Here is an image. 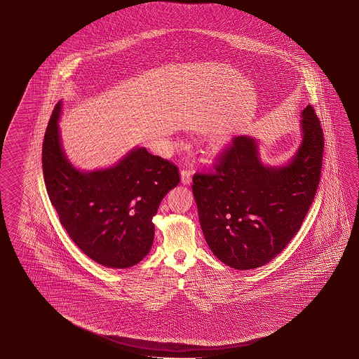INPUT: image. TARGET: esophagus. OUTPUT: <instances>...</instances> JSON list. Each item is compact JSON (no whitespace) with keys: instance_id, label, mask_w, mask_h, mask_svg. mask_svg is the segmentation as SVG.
I'll return each instance as SVG.
<instances>
[{"instance_id":"obj_1","label":"esophagus","mask_w":359,"mask_h":359,"mask_svg":"<svg viewBox=\"0 0 359 359\" xmlns=\"http://www.w3.org/2000/svg\"><path fill=\"white\" fill-rule=\"evenodd\" d=\"M182 182L184 185H189L191 182V171L188 170V169H182Z\"/></svg>"}]
</instances>
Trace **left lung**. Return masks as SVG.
<instances>
[{
	"label": "left lung",
	"instance_id": "8db88e82",
	"mask_svg": "<svg viewBox=\"0 0 359 359\" xmlns=\"http://www.w3.org/2000/svg\"><path fill=\"white\" fill-rule=\"evenodd\" d=\"M302 118L303 140L288 164H263L257 140L236 136L215 170L194 174L203 234L224 264L248 271L269 263L304 222L320 180L324 137L313 106Z\"/></svg>",
	"mask_w": 359,
	"mask_h": 359
}]
</instances>
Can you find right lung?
I'll return each mask as SVG.
<instances>
[{
	"mask_svg": "<svg viewBox=\"0 0 359 359\" xmlns=\"http://www.w3.org/2000/svg\"><path fill=\"white\" fill-rule=\"evenodd\" d=\"M61 101L53 109L42 144V171L60 223L96 263L123 269L137 264L154 241L153 217L179 169L136 147L109 169L77 170L60 142Z\"/></svg>",
	"mask_w": 359,
	"mask_h": 359,
	"instance_id": "add662e5",
	"label": "right lung"
}]
</instances>
